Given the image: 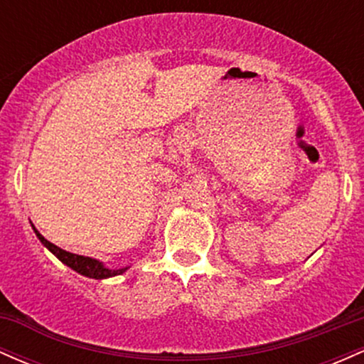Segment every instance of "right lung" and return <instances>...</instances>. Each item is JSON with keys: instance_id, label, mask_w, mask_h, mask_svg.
Here are the masks:
<instances>
[{"instance_id": "add662e5", "label": "right lung", "mask_w": 364, "mask_h": 364, "mask_svg": "<svg viewBox=\"0 0 364 364\" xmlns=\"http://www.w3.org/2000/svg\"><path fill=\"white\" fill-rule=\"evenodd\" d=\"M32 229H34L36 236L39 237L41 243H43L46 248H48L49 252H51L54 257L58 258V260L65 263L66 267H70V269L75 270V272L85 275V277L107 279V277H114V275L124 274L129 269V267H123V269H109V267H106L102 262L95 260V258L83 257V255H75V253L66 252V250H61L60 246L53 245L51 241L46 240V237L41 235L39 231H37L34 225H32Z\"/></svg>"}]
</instances>
